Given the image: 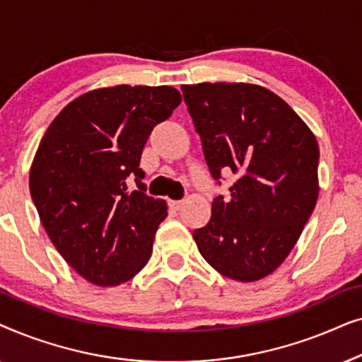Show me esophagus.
Listing matches in <instances>:
<instances>
[{
	"label": "esophagus",
	"instance_id": "esophagus-1",
	"mask_svg": "<svg viewBox=\"0 0 362 362\" xmlns=\"http://www.w3.org/2000/svg\"><path fill=\"white\" fill-rule=\"evenodd\" d=\"M182 204H185V201H170V206L173 207V209H181Z\"/></svg>",
	"mask_w": 362,
	"mask_h": 362
}]
</instances>
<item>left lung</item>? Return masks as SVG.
Masks as SVG:
<instances>
[{
    "instance_id": "8db88e82",
    "label": "left lung",
    "mask_w": 362,
    "mask_h": 362,
    "mask_svg": "<svg viewBox=\"0 0 362 362\" xmlns=\"http://www.w3.org/2000/svg\"><path fill=\"white\" fill-rule=\"evenodd\" d=\"M217 185L234 173L230 197H214L211 221L192 232L221 275L255 281L279 269L318 199V141L279 95L254 83L181 87Z\"/></svg>"
}]
</instances>
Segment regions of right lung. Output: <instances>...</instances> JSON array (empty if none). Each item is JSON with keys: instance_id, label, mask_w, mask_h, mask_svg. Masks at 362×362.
Here are the masks:
<instances>
[{"instance_id": "obj_1", "label": "right lung", "mask_w": 362, "mask_h": 362, "mask_svg": "<svg viewBox=\"0 0 362 362\" xmlns=\"http://www.w3.org/2000/svg\"><path fill=\"white\" fill-rule=\"evenodd\" d=\"M180 103L168 86L97 88L64 107L39 143L29 173L34 206L59 254L93 285H120L150 260L168 207L145 192L140 158ZM130 179L139 187L132 193Z\"/></svg>"}]
</instances>
